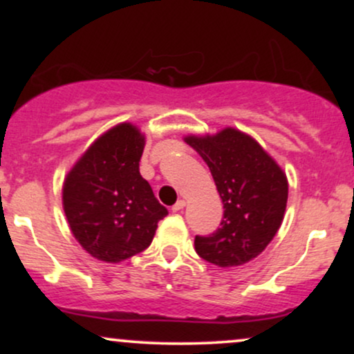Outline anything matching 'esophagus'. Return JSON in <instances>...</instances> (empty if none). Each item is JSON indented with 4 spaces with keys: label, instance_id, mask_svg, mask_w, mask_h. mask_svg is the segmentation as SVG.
<instances>
[{
    "label": "esophagus",
    "instance_id": "obj_1",
    "mask_svg": "<svg viewBox=\"0 0 354 354\" xmlns=\"http://www.w3.org/2000/svg\"><path fill=\"white\" fill-rule=\"evenodd\" d=\"M185 206H186V201L185 200H178L176 201V205H174L173 206V213H178V211H181L183 208H185Z\"/></svg>",
    "mask_w": 354,
    "mask_h": 354
}]
</instances>
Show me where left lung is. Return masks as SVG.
<instances>
[{"label":"left lung","instance_id":"obj_1","mask_svg":"<svg viewBox=\"0 0 354 354\" xmlns=\"http://www.w3.org/2000/svg\"><path fill=\"white\" fill-rule=\"evenodd\" d=\"M188 143L208 165L225 208L221 226L194 238V250L219 268H234L265 251L281 226L288 178L253 136L236 128L214 135H188Z\"/></svg>","mask_w":354,"mask_h":354}]
</instances>
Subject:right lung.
I'll return each instance as SVG.
<instances>
[{
  "label": "right lung",
  "instance_id": "right-lung-1",
  "mask_svg": "<svg viewBox=\"0 0 354 354\" xmlns=\"http://www.w3.org/2000/svg\"><path fill=\"white\" fill-rule=\"evenodd\" d=\"M146 136L120 123L96 138L68 171L63 209L73 236L93 258L120 263L151 245L168 214L140 174Z\"/></svg>",
  "mask_w": 354,
  "mask_h": 354
}]
</instances>
